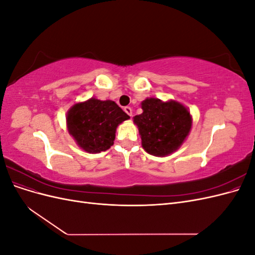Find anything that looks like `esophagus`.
Returning <instances> with one entry per match:
<instances>
[{
  "mask_svg": "<svg viewBox=\"0 0 255 255\" xmlns=\"http://www.w3.org/2000/svg\"><path fill=\"white\" fill-rule=\"evenodd\" d=\"M125 112L129 116V117H132V109H130L129 106L125 107Z\"/></svg>",
  "mask_w": 255,
  "mask_h": 255,
  "instance_id": "esophagus-1",
  "label": "esophagus"
}]
</instances>
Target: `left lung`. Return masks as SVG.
Listing matches in <instances>:
<instances>
[{"label":"left lung","instance_id":"obj_1","mask_svg":"<svg viewBox=\"0 0 255 255\" xmlns=\"http://www.w3.org/2000/svg\"><path fill=\"white\" fill-rule=\"evenodd\" d=\"M142 114L134 117L142 148L151 155L166 156L180 148L188 136L192 119L183 104L148 98L141 103Z\"/></svg>","mask_w":255,"mask_h":255}]
</instances>
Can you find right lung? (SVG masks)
<instances>
[{
	"label": "right lung",
	"instance_id": "obj_1",
	"mask_svg": "<svg viewBox=\"0 0 255 255\" xmlns=\"http://www.w3.org/2000/svg\"><path fill=\"white\" fill-rule=\"evenodd\" d=\"M128 118L114 101L91 98L69 110L67 128L80 148L88 153H100L114 144L116 128Z\"/></svg>",
	"mask_w": 255,
	"mask_h": 255
}]
</instances>
